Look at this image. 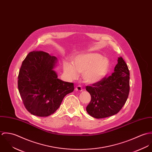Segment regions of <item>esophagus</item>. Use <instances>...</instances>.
Instances as JSON below:
<instances>
[{
  "label": "esophagus",
  "mask_w": 152,
  "mask_h": 152,
  "mask_svg": "<svg viewBox=\"0 0 152 152\" xmlns=\"http://www.w3.org/2000/svg\"><path fill=\"white\" fill-rule=\"evenodd\" d=\"M75 90H76L77 91L81 92V91H83V88H82V87H81V86H77L76 88H75Z\"/></svg>",
  "instance_id": "esophagus-1"
}]
</instances>
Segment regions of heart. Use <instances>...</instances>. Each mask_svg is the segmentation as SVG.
<instances>
[{"instance_id":"obj_1","label":"heart","mask_w":152,"mask_h":152,"mask_svg":"<svg viewBox=\"0 0 152 152\" xmlns=\"http://www.w3.org/2000/svg\"><path fill=\"white\" fill-rule=\"evenodd\" d=\"M110 63L108 59L96 53H87L77 56L73 65L64 62L63 71L70 80L78 77V73L83 74L84 81L88 83H95L102 80L108 71Z\"/></svg>"}]
</instances>
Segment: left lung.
Listing matches in <instances>:
<instances>
[{
    "label": "left lung",
    "mask_w": 152,
    "mask_h": 152,
    "mask_svg": "<svg viewBox=\"0 0 152 152\" xmlns=\"http://www.w3.org/2000/svg\"><path fill=\"white\" fill-rule=\"evenodd\" d=\"M129 76L128 65L122 57H119L111 75L86 87L91 96L86 108L88 113L96 119L118 113L128 98Z\"/></svg>",
    "instance_id": "1"
}]
</instances>
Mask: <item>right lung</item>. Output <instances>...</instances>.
<instances>
[{"mask_svg":"<svg viewBox=\"0 0 152 152\" xmlns=\"http://www.w3.org/2000/svg\"><path fill=\"white\" fill-rule=\"evenodd\" d=\"M57 58L42 51H31L22 63L18 89L23 104L32 115L48 116L58 108L74 84L63 81L53 70Z\"/></svg>","mask_w":152,"mask_h":152,"instance_id":"obj_1","label":"right lung"}]
</instances>
